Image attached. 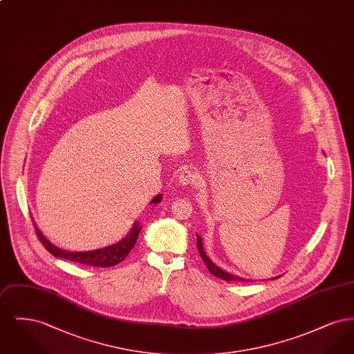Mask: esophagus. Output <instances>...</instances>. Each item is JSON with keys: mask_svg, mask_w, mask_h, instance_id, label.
Returning a JSON list of instances; mask_svg holds the SVG:
<instances>
[{"mask_svg": "<svg viewBox=\"0 0 354 354\" xmlns=\"http://www.w3.org/2000/svg\"><path fill=\"white\" fill-rule=\"evenodd\" d=\"M198 179H199V175L198 172L192 171V169H185L180 172L178 180H179V185H183V187H191V185H195L198 183Z\"/></svg>", "mask_w": 354, "mask_h": 354, "instance_id": "1", "label": "esophagus"}]
</instances>
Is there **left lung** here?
I'll use <instances>...</instances> for the list:
<instances>
[{
    "mask_svg": "<svg viewBox=\"0 0 354 354\" xmlns=\"http://www.w3.org/2000/svg\"><path fill=\"white\" fill-rule=\"evenodd\" d=\"M196 239H198L196 247H198L199 253H201V256H202L203 261H204V264L207 266V268H208V270H209L214 276H216V277H219V279H223V280H225V281H250V280H247V279H243V277H239V276H235V274H232V273H228L227 270H223L221 268H219L218 266H215V264L209 260V257L205 254L204 250H203L202 237L199 235H196ZM274 279H276V277H274Z\"/></svg>",
    "mask_w": 354,
    "mask_h": 354,
    "instance_id": "8db88e82",
    "label": "left lung"
}]
</instances>
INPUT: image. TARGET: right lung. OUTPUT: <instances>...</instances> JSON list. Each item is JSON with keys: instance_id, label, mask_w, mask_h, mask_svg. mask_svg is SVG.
Instances as JSON below:
<instances>
[{"instance_id": "add662e5", "label": "right lung", "mask_w": 354, "mask_h": 354, "mask_svg": "<svg viewBox=\"0 0 354 354\" xmlns=\"http://www.w3.org/2000/svg\"><path fill=\"white\" fill-rule=\"evenodd\" d=\"M162 195H156L151 203L158 204L162 201ZM34 230L35 234L38 236L39 241L44 244V247L55 257H61L68 261H74V263H80L84 266H90V267H101V268H107V267H113L117 266L120 261H123L126 259V256L130 253V251L134 248L136 239L139 236V232L142 230V225L139 221H135L131 231L127 234L124 239H122L117 244L109 245L106 248L101 250H94V251H84V252H73V251H66V250H61L58 247H55L54 244H51L50 241L42 235V232L38 230V227L34 224Z\"/></svg>"}]
</instances>
